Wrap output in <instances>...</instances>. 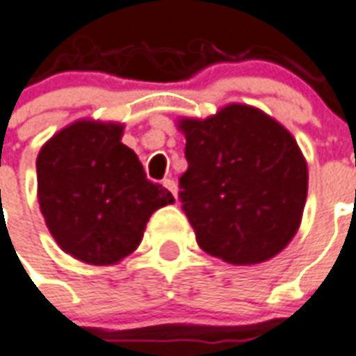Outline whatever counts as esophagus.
Here are the masks:
<instances>
[{
    "mask_svg": "<svg viewBox=\"0 0 356 356\" xmlns=\"http://www.w3.org/2000/svg\"><path fill=\"white\" fill-rule=\"evenodd\" d=\"M163 186H165L166 190L170 191L174 197H176V191H178V188H176V182H174L172 178H165V180H163Z\"/></svg>",
    "mask_w": 356,
    "mask_h": 356,
    "instance_id": "obj_1",
    "label": "esophagus"
}]
</instances>
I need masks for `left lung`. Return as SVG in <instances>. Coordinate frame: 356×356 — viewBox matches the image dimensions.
Here are the masks:
<instances>
[{"label":"left lung","mask_w":356,"mask_h":356,"mask_svg":"<svg viewBox=\"0 0 356 356\" xmlns=\"http://www.w3.org/2000/svg\"><path fill=\"white\" fill-rule=\"evenodd\" d=\"M188 170L182 211L199 247L230 264L278 254L301 222L309 172L286 128L249 105H228L205 120L184 118Z\"/></svg>","instance_id":"left-lung-1"}]
</instances>
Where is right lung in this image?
Instances as JSON below:
<instances>
[{"mask_svg": "<svg viewBox=\"0 0 356 356\" xmlns=\"http://www.w3.org/2000/svg\"><path fill=\"white\" fill-rule=\"evenodd\" d=\"M122 126L80 120L55 134L36 161L45 224L65 253L113 264L140 245L145 224L170 191L147 180Z\"/></svg>", "mask_w": 356, "mask_h": 356, "instance_id": "obj_1", "label": "right lung"}]
</instances>
